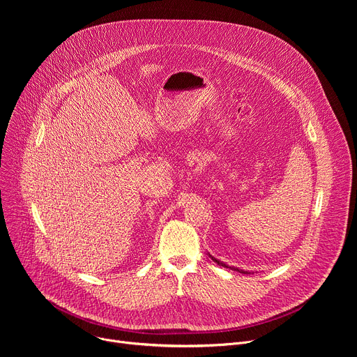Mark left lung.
<instances>
[{"label":"left lung","mask_w":357,"mask_h":357,"mask_svg":"<svg viewBox=\"0 0 357 357\" xmlns=\"http://www.w3.org/2000/svg\"><path fill=\"white\" fill-rule=\"evenodd\" d=\"M211 257H212V256H211ZM212 260H213V261H215V263H218V264H219V266H222V267H226V268H231V270H234V271H238V273H241V274H248V273H247V271H243V270H238V268H236V267H229V266H227V264H225V263H222V261H219V260H218V259H213V257H212Z\"/></svg>","instance_id":"1"}]
</instances>
